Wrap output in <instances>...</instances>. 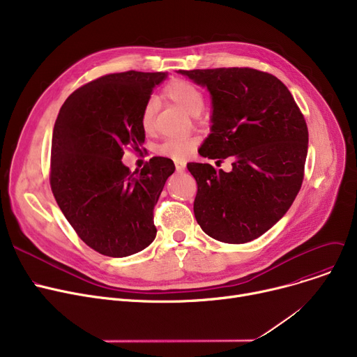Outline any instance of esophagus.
Here are the masks:
<instances>
[{
    "instance_id": "34e87169",
    "label": "esophagus",
    "mask_w": 357,
    "mask_h": 357,
    "mask_svg": "<svg viewBox=\"0 0 357 357\" xmlns=\"http://www.w3.org/2000/svg\"><path fill=\"white\" fill-rule=\"evenodd\" d=\"M175 167H176L178 172H182L183 169L186 167V162L183 159H178V160H175Z\"/></svg>"
}]
</instances>
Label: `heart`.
Returning a JSON list of instances; mask_svg holds the SVG:
<instances>
[{"instance_id": "obj_1", "label": "heart", "mask_w": 357, "mask_h": 357, "mask_svg": "<svg viewBox=\"0 0 357 357\" xmlns=\"http://www.w3.org/2000/svg\"><path fill=\"white\" fill-rule=\"evenodd\" d=\"M163 97L169 101H172L182 109H185L190 114H199L201 109L205 104L204 92L192 82L182 79V78H174L169 81L163 86ZM140 126L144 133L150 135L155 130V107L152 102H146L140 112ZM197 142L192 137H185V139H171L166 140L162 144L158 146L156 152L160 156L171 158V159H183L188 156Z\"/></svg>"}]
</instances>
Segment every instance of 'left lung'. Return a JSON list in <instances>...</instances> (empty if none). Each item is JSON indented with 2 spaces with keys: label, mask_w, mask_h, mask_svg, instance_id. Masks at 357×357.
<instances>
[{
  "label": "left lung",
  "mask_w": 357,
  "mask_h": 357,
  "mask_svg": "<svg viewBox=\"0 0 357 357\" xmlns=\"http://www.w3.org/2000/svg\"><path fill=\"white\" fill-rule=\"evenodd\" d=\"M208 88L211 135L199 155L222 162L188 163L198 191L194 214L210 237L240 245L276 224L289 210L304 181L308 128L282 81L253 68L179 70Z\"/></svg>",
  "instance_id": "left-lung-1"
}]
</instances>
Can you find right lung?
<instances>
[{"label":"right lung","mask_w":357,"mask_h":357,"mask_svg":"<svg viewBox=\"0 0 357 357\" xmlns=\"http://www.w3.org/2000/svg\"><path fill=\"white\" fill-rule=\"evenodd\" d=\"M165 72L108 73L75 89L53 127L50 188L79 238L96 252L124 257L156 237L153 210L171 159L153 156L131 174L126 147L140 152V112Z\"/></svg>","instance_id":"add662e5"}]
</instances>
